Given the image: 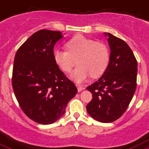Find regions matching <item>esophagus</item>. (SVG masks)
Segmentation results:
<instances>
[{"label": "esophagus", "mask_w": 149, "mask_h": 149, "mask_svg": "<svg viewBox=\"0 0 149 149\" xmlns=\"http://www.w3.org/2000/svg\"><path fill=\"white\" fill-rule=\"evenodd\" d=\"M76 86H77V87L78 92H81V91H83V90H84V87H83V86H82L81 85H79V84H77Z\"/></svg>", "instance_id": "esophagus-1"}]
</instances>
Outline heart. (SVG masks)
<instances>
[{"instance_id": "1", "label": "heart", "mask_w": 149, "mask_h": 149, "mask_svg": "<svg viewBox=\"0 0 149 149\" xmlns=\"http://www.w3.org/2000/svg\"><path fill=\"white\" fill-rule=\"evenodd\" d=\"M68 51H54V60L61 70L70 72L77 63L79 66L70 75L77 83H82L89 77H100L107 70L110 61L107 46L82 35L74 36L65 44Z\"/></svg>"}]
</instances>
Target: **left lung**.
I'll return each instance as SVG.
<instances>
[{
	"instance_id": "left-lung-1",
	"label": "left lung",
	"mask_w": 149,
	"mask_h": 149,
	"mask_svg": "<svg viewBox=\"0 0 149 149\" xmlns=\"http://www.w3.org/2000/svg\"><path fill=\"white\" fill-rule=\"evenodd\" d=\"M111 54L108 66L97 81L87 87L92 100L86 111L94 120L113 122L125 113L136 90L138 63L127 43L110 33Z\"/></svg>"
}]
</instances>
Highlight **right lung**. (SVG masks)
I'll return each mask as SVG.
<instances>
[{
  "label": "right lung",
  "instance_id": "obj_1",
  "mask_svg": "<svg viewBox=\"0 0 149 149\" xmlns=\"http://www.w3.org/2000/svg\"><path fill=\"white\" fill-rule=\"evenodd\" d=\"M62 32L40 30L29 37L15 57L12 86L24 113L42 125L56 122L77 93L54 60V45Z\"/></svg>",
  "mask_w": 149,
  "mask_h": 149
}]
</instances>
